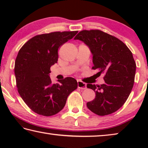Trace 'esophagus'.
Returning <instances> with one entry per match:
<instances>
[{"mask_svg": "<svg viewBox=\"0 0 148 148\" xmlns=\"http://www.w3.org/2000/svg\"><path fill=\"white\" fill-rule=\"evenodd\" d=\"M77 87H78V88L81 89H86L87 85L84 82L80 81V80H77Z\"/></svg>", "mask_w": 148, "mask_h": 148, "instance_id": "obj_1", "label": "esophagus"}]
</instances>
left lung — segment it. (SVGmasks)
Segmentation results:
<instances>
[{"instance_id": "left-lung-1", "label": "left lung", "mask_w": 148, "mask_h": 148, "mask_svg": "<svg viewBox=\"0 0 148 148\" xmlns=\"http://www.w3.org/2000/svg\"><path fill=\"white\" fill-rule=\"evenodd\" d=\"M74 40L88 46L92 54L93 70L104 74L105 83L101 86L88 84L95 98L87 103L92 112L98 116L111 114L119 110L128 99L133 87L136 62L129 47L119 39L101 30H84Z\"/></svg>"}]
</instances>
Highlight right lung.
Instances as JSON below:
<instances>
[{
  "mask_svg": "<svg viewBox=\"0 0 148 148\" xmlns=\"http://www.w3.org/2000/svg\"><path fill=\"white\" fill-rule=\"evenodd\" d=\"M77 31L53 32L36 35L19 49L14 72L20 96L35 113L51 116L59 112L77 82L67 77L51 84L50 67L58 61V49Z\"/></svg>",
  "mask_w": 148,
  "mask_h": 148,
  "instance_id": "add662e5",
  "label": "right lung"
}]
</instances>
